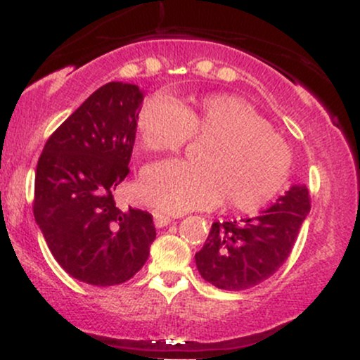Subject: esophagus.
Returning <instances> with one entry per match:
<instances>
[{
    "mask_svg": "<svg viewBox=\"0 0 360 360\" xmlns=\"http://www.w3.org/2000/svg\"><path fill=\"white\" fill-rule=\"evenodd\" d=\"M171 221H172V218L167 217V214L154 213V223H155L157 229H162V226H167Z\"/></svg>",
    "mask_w": 360,
    "mask_h": 360,
    "instance_id": "1",
    "label": "esophagus"
}]
</instances>
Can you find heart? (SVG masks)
<instances>
[{
  "mask_svg": "<svg viewBox=\"0 0 360 360\" xmlns=\"http://www.w3.org/2000/svg\"><path fill=\"white\" fill-rule=\"evenodd\" d=\"M143 147L174 152L193 134L213 139L203 164L164 160L148 166L140 179V194L157 212L169 214L214 208L229 196L242 212L269 203L286 184L291 154L247 101L232 94H213L184 108L166 94L150 98L139 117Z\"/></svg>",
  "mask_w": 360,
  "mask_h": 360,
  "instance_id": "1",
  "label": "heart"
}]
</instances>
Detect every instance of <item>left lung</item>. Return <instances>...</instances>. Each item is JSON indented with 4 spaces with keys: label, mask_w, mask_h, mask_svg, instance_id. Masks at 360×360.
<instances>
[{
    "label": "left lung",
    "mask_w": 360,
    "mask_h": 360,
    "mask_svg": "<svg viewBox=\"0 0 360 360\" xmlns=\"http://www.w3.org/2000/svg\"><path fill=\"white\" fill-rule=\"evenodd\" d=\"M308 213V188L292 184L257 217L214 221L194 255L201 278L225 291L257 286L286 262Z\"/></svg>",
    "instance_id": "obj_1"
}]
</instances>
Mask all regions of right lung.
Wrapping results in <instances>:
<instances>
[{
  "instance_id": "add662e5",
  "label": "right lung",
  "mask_w": 360,
  "mask_h": 360,
  "mask_svg": "<svg viewBox=\"0 0 360 360\" xmlns=\"http://www.w3.org/2000/svg\"><path fill=\"white\" fill-rule=\"evenodd\" d=\"M143 94L130 82L101 86L53 131L37 164V225L62 269L93 286L134 278L155 240L152 214L120 210L113 198L130 172Z\"/></svg>"
}]
</instances>
